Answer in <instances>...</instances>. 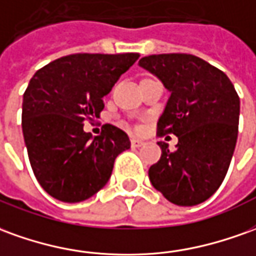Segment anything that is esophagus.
<instances>
[{
	"instance_id": "34e87169",
	"label": "esophagus",
	"mask_w": 256,
	"mask_h": 256,
	"mask_svg": "<svg viewBox=\"0 0 256 256\" xmlns=\"http://www.w3.org/2000/svg\"><path fill=\"white\" fill-rule=\"evenodd\" d=\"M142 141L141 140H137V138H132V146L133 148H138V146H142Z\"/></svg>"
}]
</instances>
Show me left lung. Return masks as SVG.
I'll use <instances>...</instances> for the list:
<instances>
[{
    "label": "left lung",
    "instance_id": "left-lung-1",
    "mask_svg": "<svg viewBox=\"0 0 256 256\" xmlns=\"http://www.w3.org/2000/svg\"><path fill=\"white\" fill-rule=\"evenodd\" d=\"M138 64L170 91L156 136L178 138L173 151L159 141L162 155L150 168V180L172 204L204 202L220 187L230 166L238 134V94L220 69L191 54L148 55Z\"/></svg>",
    "mask_w": 256,
    "mask_h": 256
}]
</instances>
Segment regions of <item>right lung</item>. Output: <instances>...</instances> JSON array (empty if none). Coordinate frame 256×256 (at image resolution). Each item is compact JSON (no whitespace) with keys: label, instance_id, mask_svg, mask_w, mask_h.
Returning a JSON list of instances; mask_svg holds the SVG:
<instances>
[{"label":"right lung","instance_id":"obj_1","mask_svg":"<svg viewBox=\"0 0 256 256\" xmlns=\"http://www.w3.org/2000/svg\"><path fill=\"white\" fill-rule=\"evenodd\" d=\"M138 52L72 54L34 73L23 94L22 130L30 165L48 194L80 202L108 183L128 134L104 124L91 140L86 120L100 118L102 97L138 60Z\"/></svg>","mask_w":256,"mask_h":256}]
</instances>
